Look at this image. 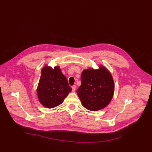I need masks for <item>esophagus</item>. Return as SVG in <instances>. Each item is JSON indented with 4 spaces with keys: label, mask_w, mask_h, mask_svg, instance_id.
Instances as JSON below:
<instances>
[{
    "label": "esophagus",
    "mask_w": 152,
    "mask_h": 152,
    "mask_svg": "<svg viewBox=\"0 0 152 152\" xmlns=\"http://www.w3.org/2000/svg\"><path fill=\"white\" fill-rule=\"evenodd\" d=\"M72 91H75V90H76V86L75 85H73V86H72Z\"/></svg>",
    "instance_id": "esophagus-1"
}]
</instances>
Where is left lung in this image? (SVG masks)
<instances>
[{
  "mask_svg": "<svg viewBox=\"0 0 152 152\" xmlns=\"http://www.w3.org/2000/svg\"><path fill=\"white\" fill-rule=\"evenodd\" d=\"M82 85L77 90L84 107L96 111L110 104L114 92V83L110 72L102 65L98 69L83 70Z\"/></svg>",
  "mask_w": 152,
  "mask_h": 152,
  "instance_id": "obj_1",
  "label": "left lung"
}]
</instances>
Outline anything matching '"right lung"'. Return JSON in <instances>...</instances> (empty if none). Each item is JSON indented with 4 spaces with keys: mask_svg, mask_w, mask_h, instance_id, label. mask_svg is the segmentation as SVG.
<instances>
[{
    "mask_svg": "<svg viewBox=\"0 0 152 152\" xmlns=\"http://www.w3.org/2000/svg\"><path fill=\"white\" fill-rule=\"evenodd\" d=\"M72 90L59 66H45L42 69L37 92L43 106L53 108L59 106Z\"/></svg>",
    "mask_w": 152,
    "mask_h": 152,
    "instance_id": "add662e5",
    "label": "right lung"
}]
</instances>
